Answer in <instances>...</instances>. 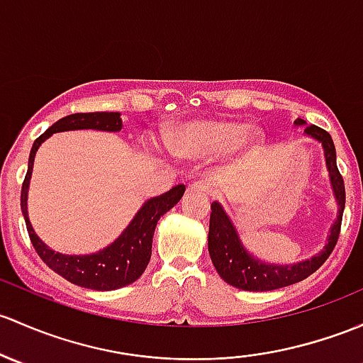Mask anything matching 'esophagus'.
I'll return each instance as SVG.
<instances>
[{"mask_svg":"<svg viewBox=\"0 0 363 363\" xmlns=\"http://www.w3.org/2000/svg\"><path fill=\"white\" fill-rule=\"evenodd\" d=\"M188 191H194V193H212V184H208V182L205 181H196V182H191V184L188 186Z\"/></svg>","mask_w":363,"mask_h":363,"instance_id":"esophagus-1","label":"esophagus"}]
</instances>
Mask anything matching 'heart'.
<instances>
[{
	"label": "heart",
	"instance_id": "obj_1",
	"mask_svg": "<svg viewBox=\"0 0 363 363\" xmlns=\"http://www.w3.org/2000/svg\"><path fill=\"white\" fill-rule=\"evenodd\" d=\"M261 132L245 130V125L233 120H196L172 133L174 150L184 156H211L228 151L231 158L250 156L261 144Z\"/></svg>",
	"mask_w": 363,
	"mask_h": 363
}]
</instances>
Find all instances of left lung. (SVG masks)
I'll return each mask as SVG.
<instances>
[{
    "mask_svg": "<svg viewBox=\"0 0 363 363\" xmlns=\"http://www.w3.org/2000/svg\"><path fill=\"white\" fill-rule=\"evenodd\" d=\"M296 127L304 125V135L322 144L323 156H325V165L329 170L330 186H333L334 198L337 201V217L330 226L329 235H327V243L318 254L311 255L310 259L294 262V264H274V262H266L262 259L255 257L247 250L243 242L240 240L236 226L233 224L231 217L224 211L219 201H212L211 208V224H208V254H211L213 268L217 269L219 277L226 284L236 289L249 292H266L277 291V289L287 287V285L303 281L304 278L315 273L330 252L334 250L337 243L339 231H341L342 211H345V181L337 170L335 163V147L333 137L329 132L316 125H306V121L297 118L294 121Z\"/></svg>",
    "mask_w": 363,
    "mask_h": 363,
    "instance_id": "8db88e82",
    "label": "left lung"
}]
</instances>
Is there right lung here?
I'll list each match as a JSON object with an SVG mask.
<instances>
[{
	"label": "right lung",
	"instance_id": "add662e5",
	"mask_svg": "<svg viewBox=\"0 0 363 363\" xmlns=\"http://www.w3.org/2000/svg\"><path fill=\"white\" fill-rule=\"evenodd\" d=\"M121 127H123V121H121L120 113H76L60 118L34 140L29 155L28 174H26L21 191L22 216L26 219L29 238L38 255L43 259L48 268L66 278L67 281L79 285V287L91 289V291H116V289L133 284L144 273L151 259L152 235H155L156 224L163 213H167L174 205H177V201L186 191V186L177 184L170 191L144 201L143 207L137 211L133 219L128 223V226L121 231V235L113 243H109L104 249L91 252V254L78 255L60 254V252L52 250L34 233L28 213L29 182L30 175H33L36 151L53 133L86 130V128L102 132H120Z\"/></svg>",
	"mask_w": 363,
	"mask_h": 363
}]
</instances>
